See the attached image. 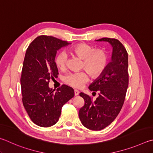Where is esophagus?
Instances as JSON below:
<instances>
[{
	"label": "esophagus",
	"mask_w": 153,
	"mask_h": 153,
	"mask_svg": "<svg viewBox=\"0 0 153 153\" xmlns=\"http://www.w3.org/2000/svg\"><path fill=\"white\" fill-rule=\"evenodd\" d=\"M74 95H75V96H77V95H78L79 94V91L78 90L74 89Z\"/></svg>",
	"instance_id": "34e87169"
}]
</instances>
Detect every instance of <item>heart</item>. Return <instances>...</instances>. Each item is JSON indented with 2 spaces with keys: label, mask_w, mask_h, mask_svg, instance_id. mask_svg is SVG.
Wrapping results in <instances>:
<instances>
[{
  "label": "heart",
  "mask_w": 153,
  "mask_h": 153,
  "mask_svg": "<svg viewBox=\"0 0 153 153\" xmlns=\"http://www.w3.org/2000/svg\"><path fill=\"white\" fill-rule=\"evenodd\" d=\"M72 53L82 60V68L86 70L93 79L97 78L102 74L108 66V56L105 50L97 49L86 44L75 45L71 50ZM68 56L64 52H61L56 56L55 63L58 68L63 70L66 68ZM89 79L85 72H74L67 74L64 77V82L74 88H81Z\"/></svg>",
  "instance_id": "b5f03b06"
}]
</instances>
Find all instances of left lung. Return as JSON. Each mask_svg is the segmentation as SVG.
Listing matches in <instances>:
<instances>
[{
  "label": "left lung",
  "mask_w": 153,
  "mask_h": 153,
  "mask_svg": "<svg viewBox=\"0 0 153 153\" xmlns=\"http://www.w3.org/2000/svg\"><path fill=\"white\" fill-rule=\"evenodd\" d=\"M97 42H108L112 48L111 62L103 73L89 86L99 96L95 101L83 93L85 105L80 109L79 119L85 127L92 130H101L116 118L124 104L128 87V56L119 40L104 37Z\"/></svg>",
  "instance_id": "1"
}]
</instances>
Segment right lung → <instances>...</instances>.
<instances>
[{"label": "right lung", "instance_id": "1", "mask_svg": "<svg viewBox=\"0 0 153 153\" xmlns=\"http://www.w3.org/2000/svg\"><path fill=\"white\" fill-rule=\"evenodd\" d=\"M71 43L52 36L37 37L27 49L21 76L24 108L34 124L50 127L58 121L62 106L74 96V89L63 85L54 91L50 80L58 77L57 51Z\"/></svg>", "mask_w": 153, "mask_h": 153}]
</instances>
